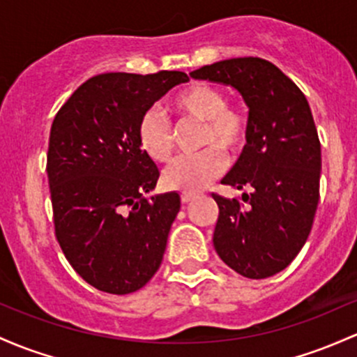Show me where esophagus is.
<instances>
[{"instance_id": "esophagus-1", "label": "esophagus", "mask_w": 357, "mask_h": 357, "mask_svg": "<svg viewBox=\"0 0 357 357\" xmlns=\"http://www.w3.org/2000/svg\"><path fill=\"white\" fill-rule=\"evenodd\" d=\"M193 199H195V195H186V193L181 195V202L183 203H191Z\"/></svg>"}]
</instances>
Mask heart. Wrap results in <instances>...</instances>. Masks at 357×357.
Wrapping results in <instances>:
<instances>
[{
  "instance_id": "obj_1",
  "label": "heart",
  "mask_w": 357,
  "mask_h": 357,
  "mask_svg": "<svg viewBox=\"0 0 357 357\" xmlns=\"http://www.w3.org/2000/svg\"><path fill=\"white\" fill-rule=\"evenodd\" d=\"M169 109L185 119L203 121L199 146L206 149L195 155L176 159L162 176L164 183L171 190L195 195L225 169V158L220 149L234 154L244 147L248 139V116L238 105L227 103L225 93L220 88L203 83H195L176 93ZM137 140L144 154L152 160H169L172 127L162 109L149 108L144 112L137 127Z\"/></svg>"
}]
</instances>
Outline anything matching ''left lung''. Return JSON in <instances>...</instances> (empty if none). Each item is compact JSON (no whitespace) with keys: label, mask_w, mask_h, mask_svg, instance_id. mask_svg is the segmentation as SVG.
<instances>
[{"label":"left lung","mask_w":357,"mask_h":357,"mask_svg":"<svg viewBox=\"0 0 357 357\" xmlns=\"http://www.w3.org/2000/svg\"><path fill=\"white\" fill-rule=\"evenodd\" d=\"M190 76L234 86L249 107L248 144L222 185L250 193H211L213 245L234 271L264 280L295 259L315 218L322 158L312 109L298 86L261 57L227 59Z\"/></svg>","instance_id":"obj_1"}]
</instances>
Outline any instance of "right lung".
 Listing matches in <instances>:
<instances>
[{
  "label": "right lung",
  "instance_id": "obj_1",
  "mask_svg": "<svg viewBox=\"0 0 357 357\" xmlns=\"http://www.w3.org/2000/svg\"><path fill=\"white\" fill-rule=\"evenodd\" d=\"M188 74L107 73L81 84L52 121L47 152L56 238L74 271L91 287L127 295L162 262L178 193L144 195L159 169L139 146L144 112Z\"/></svg>",
  "mask_w": 357,
  "mask_h": 357
}]
</instances>
